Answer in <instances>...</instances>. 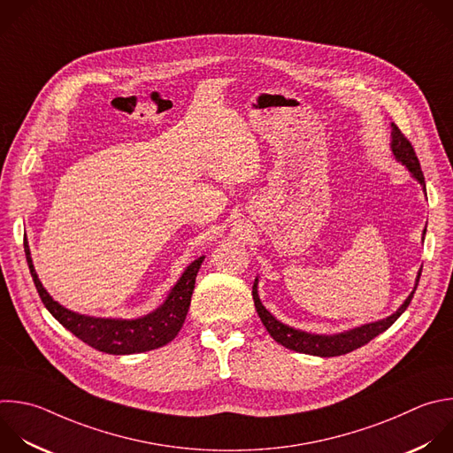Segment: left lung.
<instances>
[{
    "mask_svg": "<svg viewBox=\"0 0 453 453\" xmlns=\"http://www.w3.org/2000/svg\"><path fill=\"white\" fill-rule=\"evenodd\" d=\"M391 153H393V158L396 162H400L411 174V178H414L425 196H426V190H425V178H423V173H421V167H419V162H418V157L414 153V149L411 145V142L400 133V129L396 127V124L391 122ZM425 233H426V226L423 229V236L421 240H425ZM419 275H421V270H418V275H416V282H414V288L412 291L409 293V296L403 300V304L389 317L382 319V320H377V322H370V324H363L359 327H354V329H349V331H343V333H336V334H315V333H306L303 329H295V327H289L286 324H282L280 320H277L259 300V295H257V277L254 279V286H252V298H254V306H256V311L263 322V326L266 327L268 334L282 347L289 349V350H295V352H300V354H310V356H319V357H334V356H343V354H349L363 345H366L370 340H373L375 336H379L380 333H384L386 329H389L396 320L398 317L407 310V306L411 304L412 300V295L416 291V286L419 282Z\"/></svg>",
    "mask_w": 453,
    "mask_h": 453,
    "instance_id": "8db88e82",
    "label": "left lung"
}]
</instances>
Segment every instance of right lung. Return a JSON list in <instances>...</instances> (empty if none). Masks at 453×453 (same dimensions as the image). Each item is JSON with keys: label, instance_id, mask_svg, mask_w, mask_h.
Listing matches in <instances>:
<instances>
[{"label": "right lung", "instance_id": "right-lung-1", "mask_svg": "<svg viewBox=\"0 0 453 453\" xmlns=\"http://www.w3.org/2000/svg\"><path fill=\"white\" fill-rule=\"evenodd\" d=\"M25 254L35 288L46 310L83 343L90 345L99 352L113 356H127L155 350L171 343L178 336L190 308L197 272L204 261V256L192 261L185 268L178 282L171 288L164 304H160L150 313L138 319H103L71 311L64 308L60 303H57V300L48 293V289L42 286L35 272L28 242H25Z\"/></svg>", "mask_w": 453, "mask_h": 453}]
</instances>
